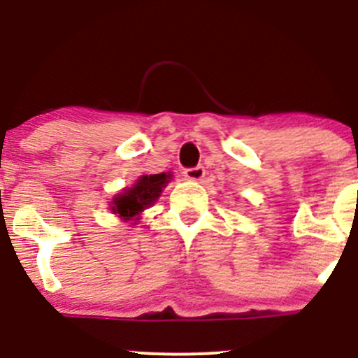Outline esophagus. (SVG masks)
Listing matches in <instances>:
<instances>
[{"mask_svg": "<svg viewBox=\"0 0 358 358\" xmlns=\"http://www.w3.org/2000/svg\"><path fill=\"white\" fill-rule=\"evenodd\" d=\"M206 175V169L202 168V166H196V168H187L185 171H183V176L189 180H192V182H201L202 178H204Z\"/></svg>", "mask_w": 358, "mask_h": 358, "instance_id": "1", "label": "esophagus"}]
</instances>
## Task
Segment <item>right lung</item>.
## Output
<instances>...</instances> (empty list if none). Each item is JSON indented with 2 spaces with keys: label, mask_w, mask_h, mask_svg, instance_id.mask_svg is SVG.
I'll use <instances>...</instances> for the list:
<instances>
[{
  "label": "right lung",
  "mask_w": 358,
  "mask_h": 358,
  "mask_svg": "<svg viewBox=\"0 0 358 358\" xmlns=\"http://www.w3.org/2000/svg\"><path fill=\"white\" fill-rule=\"evenodd\" d=\"M171 178V173H159V175H142L135 182V185L124 189L121 194L112 199V213L122 218L124 222H138L140 213L157 201L162 189Z\"/></svg>",
  "instance_id": "1"
}]
</instances>
